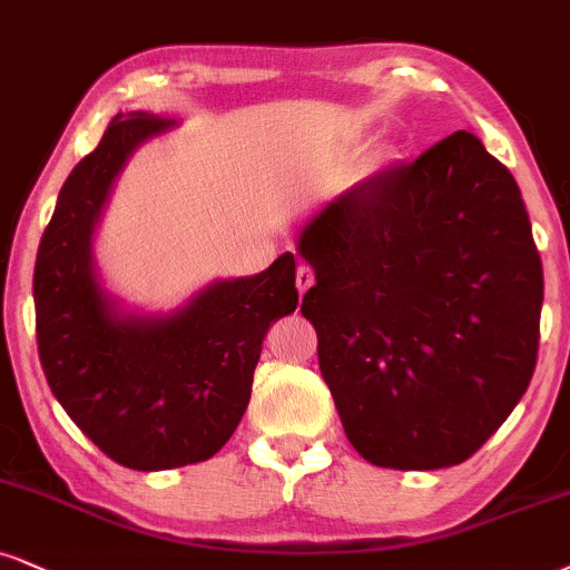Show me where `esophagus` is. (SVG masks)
<instances>
[{
	"label": "esophagus",
	"instance_id": "obj_1",
	"mask_svg": "<svg viewBox=\"0 0 570 570\" xmlns=\"http://www.w3.org/2000/svg\"><path fill=\"white\" fill-rule=\"evenodd\" d=\"M296 285H298V293L304 296L308 287L314 285V269L308 264H298L296 269Z\"/></svg>",
	"mask_w": 570,
	"mask_h": 570
}]
</instances>
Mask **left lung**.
Masks as SVG:
<instances>
[{
  "instance_id": "1",
  "label": "left lung",
  "mask_w": 570,
  "mask_h": 570,
  "mask_svg": "<svg viewBox=\"0 0 570 570\" xmlns=\"http://www.w3.org/2000/svg\"><path fill=\"white\" fill-rule=\"evenodd\" d=\"M317 285L301 314L364 460L465 462L515 410L544 277L512 174L470 131L327 203L298 235Z\"/></svg>"
}]
</instances>
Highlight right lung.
Listing matches in <instances>:
<instances>
[{
	"label": "right lung",
	"mask_w": 570,
	"mask_h": 570,
	"mask_svg": "<svg viewBox=\"0 0 570 570\" xmlns=\"http://www.w3.org/2000/svg\"><path fill=\"white\" fill-rule=\"evenodd\" d=\"M177 121L118 114L62 185L33 269L39 360L68 417L110 460L171 470L214 456L250 402L272 322L298 306L296 258L214 279L168 314L126 308L100 283L95 229L131 153Z\"/></svg>",
	"instance_id": "1"
}]
</instances>
